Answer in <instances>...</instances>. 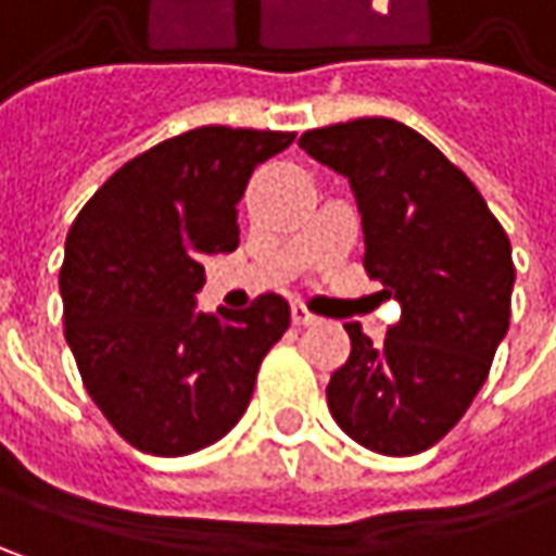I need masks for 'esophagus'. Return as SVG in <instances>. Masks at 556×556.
<instances>
[{
    "instance_id": "esophagus-1",
    "label": "esophagus",
    "mask_w": 556,
    "mask_h": 556,
    "mask_svg": "<svg viewBox=\"0 0 556 556\" xmlns=\"http://www.w3.org/2000/svg\"><path fill=\"white\" fill-rule=\"evenodd\" d=\"M290 318H293V325H300V328H312V325H318V321H321V318H318V315H312L306 306H293Z\"/></svg>"
}]
</instances>
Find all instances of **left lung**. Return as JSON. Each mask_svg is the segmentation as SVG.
Returning <instances> with one entry per match:
<instances>
[{
	"instance_id": "obj_1",
	"label": "left lung",
	"mask_w": 556,
	"mask_h": 556,
	"mask_svg": "<svg viewBox=\"0 0 556 556\" xmlns=\"http://www.w3.org/2000/svg\"><path fill=\"white\" fill-rule=\"evenodd\" d=\"M300 148L350 179L365 271L402 306L383 343L346 325L353 350L331 374L328 408L371 452H427L470 408L507 333L510 241L477 185L405 123H333Z\"/></svg>"
}]
</instances>
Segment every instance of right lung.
<instances>
[{"mask_svg":"<svg viewBox=\"0 0 556 556\" xmlns=\"http://www.w3.org/2000/svg\"><path fill=\"white\" fill-rule=\"evenodd\" d=\"M293 132L201 126L123 163L67 231L64 337L83 387L139 452L182 458L241 420L256 371L290 325L278 293L194 312L203 256L238 247L256 163Z\"/></svg>","mask_w":556,"mask_h":556,"instance_id":"add662e5","label":"right lung"}]
</instances>
